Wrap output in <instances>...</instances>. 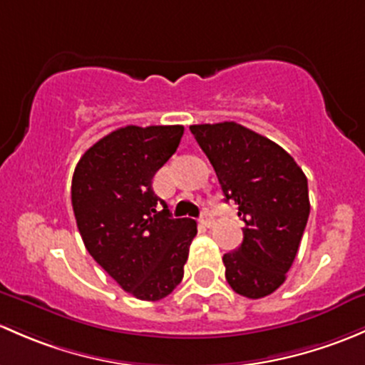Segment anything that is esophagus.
Instances as JSON below:
<instances>
[{
	"mask_svg": "<svg viewBox=\"0 0 365 365\" xmlns=\"http://www.w3.org/2000/svg\"><path fill=\"white\" fill-rule=\"evenodd\" d=\"M200 221H202V223L205 225V227H210V225L214 223V216H212V212H210V210L205 209L204 212H202V216H200Z\"/></svg>",
	"mask_w": 365,
	"mask_h": 365,
	"instance_id": "obj_1",
	"label": "esophagus"
}]
</instances>
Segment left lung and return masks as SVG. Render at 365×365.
<instances>
[{
  "label": "left lung",
  "mask_w": 365,
  "mask_h": 365,
  "mask_svg": "<svg viewBox=\"0 0 365 365\" xmlns=\"http://www.w3.org/2000/svg\"><path fill=\"white\" fill-rule=\"evenodd\" d=\"M190 130L244 221L242 244L223 257L228 284L247 299L270 295L287 279L309 217L306 175L276 142L234 121Z\"/></svg>",
  "instance_id": "obj_1"
}]
</instances>
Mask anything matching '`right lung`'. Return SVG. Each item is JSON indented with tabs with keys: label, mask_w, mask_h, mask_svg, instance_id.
Listing matches in <instances>:
<instances>
[{
	"label": "right lung",
	"mask_w": 365,
	"mask_h": 365,
	"mask_svg": "<svg viewBox=\"0 0 365 365\" xmlns=\"http://www.w3.org/2000/svg\"><path fill=\"white\" fill-rule=\"evenodd\" d=\"M182 133L179 125L119 128L82 155L71 179V205L86 250L140 300L155 302L174 292L197 235L195 220L172 217L153 191V178Z\"/></svg>",
	"instance_id": "1"
}]
</instances>
